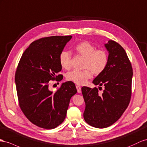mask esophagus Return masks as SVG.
<instances>
[{
	"instance_id": "esophagus-1",
	"label": "esophagus",
	"mask_w": 147,
	"mask_h": 147,
	"mask_svg": "<svg viewBox=\"0 0 147 147\" xmlns=\"http://www.w3.org/2000/svg\"><path fill=\"white\" fill-rule=\"evenodd\" d=\"M76 89H77V91L78 93H81V88L80 86H76Z\"/></svg>"
}]
</instances>
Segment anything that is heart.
<instances>
[{"label":"heart","mask_w":147,"mask_h":147,"mask_svg":"<svg viewBox=\"0 0 147 147\" xmlns=\"http://www.w3.org/2000/svg\"><path fill=\"white\" fill-rule=\"evenodd\" d=\"M75 50L79 55L86 59L83 71L74 70L66 75L67 80L78 85H84L92 77V72L99 75L104 72L109 63L107 53L104 50H96V47L88 41H82L75 47ZM60 65L65 69L71 67V55L69 52L62 51L59 56Z\"/></svg>","instance_id":"b5f03b06"}]
</instances>
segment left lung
Returning a JSON list of instances; mask_svg holds the SVG:
<instances>
[{
    "label": "left lung",
    "instance_id": "obj_1",
    "mask_svg": "<svg viewBox=\"0 0 147 147\" xmlns=\"http://www.w3.org/2000/svg\"><path fill=\"white\" fill-rule=\"evenodd\" d=\"M105 47L109 51L107 66L92 81L95 85L104 86L102 94L98 93L97 88H81L86 103L85 121L99 129L112 125L126 110L131 98L133 76L130 61L121 45L109 40Z\"/></svg>",
    "mask_w": 147,
    "mask_h": 147
}]
</instances>
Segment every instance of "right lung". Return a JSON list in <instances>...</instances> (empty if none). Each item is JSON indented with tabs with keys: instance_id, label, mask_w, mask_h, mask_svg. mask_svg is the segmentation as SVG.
<instances>
[{
	"instance_id": "right-lung-1",
	"label": "right lung",
	"mask_w": 147,
	"mask_h": 147,
	"mask_svg": "<svg viewBox=\"0 0 147 147\" xmlns=\"http://www.w3.org/2000/svg\"><path fill=\"white\" fill-rule=\"evenodd\" d=\"M72 36L41 38L24 52L15 76L18 103L24 115L35 125L55 129L65 119L71 97L77 92L74 82H63L55 92L51 80L60 81L59 56Z\"/></svg>"
}]
</instances>
